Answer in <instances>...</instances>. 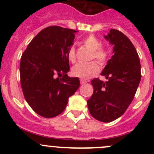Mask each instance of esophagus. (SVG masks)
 <instances>
[{
	"label": "esophagus",
	"instance_id": "1",
	"mask_svg": "<svg viewBox=\"0 0 154 154\" xmlns=\"http://www.w3.org/2000/svg\"><path fill=\"white\" fill-rule=\"evenodd\" d=\"M86 83H87V81H86V80H83V79H80V83H81L82 85H83V84H86Z\"/></svg>",
	"mask_w": 154,
	"mask_h": 154
}]
</instances>
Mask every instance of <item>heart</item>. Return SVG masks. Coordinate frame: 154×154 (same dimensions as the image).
Returning <instances> with one entry per match:
<instances>
[{"mask_svg":"<svg viewBox=\"0 0 154 154\" xmlns=\"http://www.w3.org/2000/svg\"><path fill=\"white\" fill-rule=\"evenodd\" d=\"M83 44L92 51L91 58L95 59L100 64L104 65L109 59V52L106 48L102 47L100 42L94 35H89L83 39ZM68 59L71 63L76 60V51L74 46H71L68 51ZM72 74L75 77L83 80H88L97 74L100 67L96 62H91L87 64L77 63L72 68Z\"/></svg>","mask_w":154,"mask_h":154,"instance_id":"heart-1","label":"heart"}]
</instances>
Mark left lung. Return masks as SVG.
<instances>
[{
	"mask_svg": "<svg viewBox=\"0 0 154 154\" xmlns=\"http://www.w3.org/2000/svg\"><path fill=\"white\" fill-rule=\"evenodd\" d=\"M104 38L113 46V55L101 73L108 80H91L94 92L87 104L92 117L108 123L125 112L133 100L142 75L137 51L125 34L111 29Z\"/></svg>",
	"mask_w": 154,
	"mask_h": 154,
	"instance_id": "obj_1",
	"label": "left lung"
}]
</instances>
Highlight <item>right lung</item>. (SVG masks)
<instances>
[{
    "mask_svg": "<svg viewBox=\"0 0 154 154\" xmlns=\"http://www.w3.org/2000/svg\"><path fill=\"white\" fill-rule=\"evenodd\" d=\"M77 30L51 26L40 31L23 53L20 63L21 86L25 100L38 115L54 118L66 109L68 98L80 87L69 77L68 49ZM57 75H63L62 79Z\"/></svg>",
    "mask_w": 154,
    "mask_h": 154,
    "instance_id": "add662e5",
    "label": "right lung"
}]
</instances>
